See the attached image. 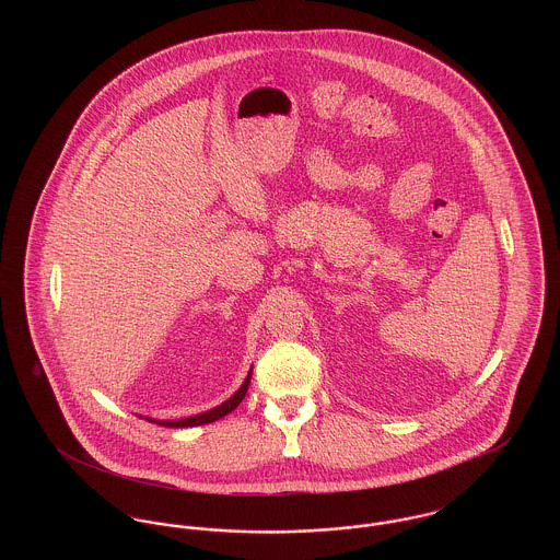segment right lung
<instances>
[{"mask_svg": "<svg viewBox=\"0 0 560 560\" xmlns=\"http://www.w3.org/2000/svg\"><path fill=\"white\" fill-rule=\"evenodd\" d=\"M249 380H252V372L247 373V377L243 380L240 390H237L231 399L224 400L222 405L213 407L210 411H203V413H197V416H190V418H183V420H158V418H144V420H149V422H153V424H160V427L167 428H188L210 424V422H215V420L224 418V416H226V413H231L233 409H237V405H240L243 397H245V393H247ZM138 418H140V416H138Z\"/></svg>", "mask_w": 560, "mask_h": 560, "instance_id": "add662e5", "label": "right lung"}]
</instances>
